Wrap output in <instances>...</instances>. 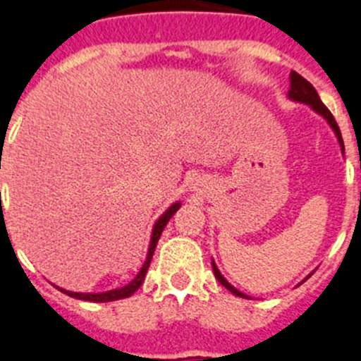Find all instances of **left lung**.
<instances>
[{
    "label": "left lung",
    "mask_w": 361,
    "mask_h": 361,
    "mask_svg": "<svg viewBox=\"0 0 361 361\" xmlns=\"http://www.w3.org/2000/svg\"><path fill=\"white\" fill-rule=\"evenodd\" d=\"M288 99L293 100V102L306 104V106H310V108L313 109L314 113H318V115L322 116V118L326 120L327 124H329V128L333 129L334 136L338 138V144H340V147H342V152L345 151V149H343L342 133H340L338 124H336V120H334V116L331 115L329 109H327L326 106H324V102H322V100H320V97H318L317 90H314V87L311 86V84L307 82V80L304 79V77L298 75L297 71H291V73H290V90H288ZM212 269H214V275H216V279H217V281H219V284L225 286V288L230 291V293L237 295V297L248 298V295L241 293V291L237 290V288H233V286L230 284V282L226 281V279L223 277V275H221V271H219V269H217V266H216V262H214V259H212ZM307 277H310V275H307ZM302 282H304V281H302Z\"/></svg>",
    "instance_id": "1"
}]
</instances>
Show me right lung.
Here are the masks:
<instances>
[{
  "label": "right lung",
  "mask_w": 361,
  "mask_h": 361,
  "mask_svg": "<svg viewBox=\"0 0 361 361\" xmlns=\"http://www.w3.org/2000/svg\"><path fill=\"white\" fill-rule=\"evenodd\" d=\"M181 203L180 201H176V203H173L171 207H169L167 210H165L164 214H161L160 217H158V221L154 223V226H152V233H151V243H149V250H147V257H145V262L144 266L140 268V271L136 274V277L133 279L129 284L122 286V288H116V290H109V291H102V293H77V291H66L63 290V288H59L61 291H64L66 295H70V297L73 298H79V300H87V302H111V300H120V298H128L131 297L133 293H135L138 288L142 286V282H144L145 279V274H147L149 269V264H151V259H152V253H154V248H157L158 245V239H160L161 232H164V228L167 226L169 219L176 214V210L180 209Z\"/></svg>",
  "instance_id": "1"
}]
</instances>
